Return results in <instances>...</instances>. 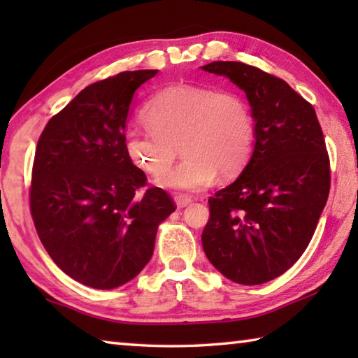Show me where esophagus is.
Instances as JSON below:
<instances>
[{
    "label": "esophagus",
    "instance_id": "1",
    "mask_svg": "<svg viewBox=\"0 0 358 358\" xmlns=\"http://www.w3.org/2000/svg\"><path fill=\"white\" fill-rule=\"evenodd\" d=\"M192 201L189 197H186V196H175V203H177V207L178 208H185V207H187V205H189Z\"/></svg>",
    "mask_w": 358,
    "mask_h": 358
}]
</instances>
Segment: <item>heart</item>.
Segmentation results:
<instances>
[{
  "label": "heart",
  "mask_w": 358,
  "mask_h": 358,
  "mask_svg": "<svg viewBox=\"0 0 358 358\" xmlns=\"http://www.w3.org/2000/svg\"><path fill=\"white\" fill-rule=\"evenodd\" d=\"M142 121L148 134L131 131L124 151L138 171L159 177L182 147L185 159L156 183L164 189L201 192L224 177L238 173L256 142L251 107L234 92L197 85H173L145 106Z\"/></svg>",
  "instance_id": "1"
}]
</instances>
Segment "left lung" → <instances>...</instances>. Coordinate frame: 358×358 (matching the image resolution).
<instances>
[{
	"instance_id": "8db88e82",
	"label": "left lung",
	"mask_w": 358,
	"mask_h": 358,
	"mask_svg": "<svg viewBox=\"0 0 358 358\" xmlns=\"http://www.w3.org/2000/svg\"><path fill=\"white\" fill-rule=\"evenodd\" d=\"M227 77L250 102L256 142L234 183L208 199L202 246L227 280L256 286L292 266L310 245L329 199L330 161L314 107L254 66H202Z\"/></svg>"
}]
</instances>
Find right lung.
Masks as SVG:
<instances>
[{"label": "right lung", "mask_w": 358, "mask_h": 358, "mask_svg": "<svg viewBox=\"0 0 358 358\" xmlns=\"http://www.w3.org/2000/svg\"><path fill=\"white\" fill-rule=\"evenodd\" d=\"M157 74L128 71L82 90L42 131L29 205L42 245L72 280L94 289L129 282L150 262L159 224L175 211L124 151L134 93Z\"/></svg>", "instance_id": "obj_1"}]
</instances>
